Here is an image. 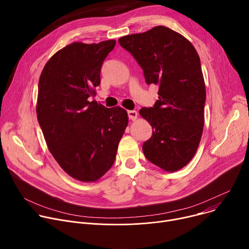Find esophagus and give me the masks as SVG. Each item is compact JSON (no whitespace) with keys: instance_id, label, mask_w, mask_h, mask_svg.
<instances>
[{"instance_id":"34e87169","label":"esophagus","mask_w":249,"mask_h":249,"mask_svg":"<svg viewBox=\"0 0 249 249\" xmlns=\"http://www.w3.org/2000/svg\"><path fill=\"white\" fill-rule=\"evenodd\" d=\"M128 117H129V119H131V120H136L137 117H138L137 111H135V110H129V111H128Z\"/></svg>"}]
</instances>
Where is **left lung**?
<instances>
[{"label":"left lung","mask_w":249,"mask_h":249,"mask_svg":"<svg viewBox=\"0 0 249 249\" xmlns=\"http://www.w3.org/2000/svg\"><path fill=\"white\" fill-rule=\"evenodd\" d=\"M118 41L144 71L146 83L159 86L153 107L140 110L153 128L144 155L165 171L178 170L194 157L203 133L206 89L199 55L181 34L161 25Z\"/></svg>","instance_id":"1"}]
</instances>
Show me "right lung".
<instances>
[{
  "instance_id": "obj_1",
  "label": "right lung",
  "mask_w": 249,
  "mask_h": 249,
  "mask_svg": "<svg viewBox=\"0 0 249 249\" xmlns=\"http://www.w3.org/2000/svg\"><path fill=\"white\" fill-rule=\"evenodd\" d=\"M115 44L71 43L49 59L39 78L36 112L48 149L70 176L84 182L110 169L128 125L125 109L89 100Z\"/></svg>"
}]
</instances>
